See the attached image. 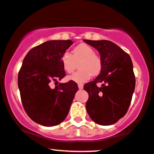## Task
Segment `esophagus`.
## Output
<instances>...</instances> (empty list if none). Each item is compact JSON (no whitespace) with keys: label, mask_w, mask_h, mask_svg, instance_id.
<instances>
[{"label":"esophagus","mask_w":154,"mask_h":154,"mask_svg":"<svg viewBox=\"0 0 154 154\" xmlns=\"http://www.w3.org/2000/svg\"><path fill=\"white\" fill-rule=\"evenodd\" d=\"M78 88L79 89H82L83 88V85L82 84H78Z\"/></svg>","instance_id":"1"}]
</instances>
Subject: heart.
<instances>
[{"instance_id":"obj_1","label":"heart","mask_w":154,"mask_h":154,"mask_svg":"<svg viewBox=\"0 0 154 154\" xmlns=\"http://www.w3.org/2000/svg\"><path fill=\"white\" fill-rule=\"evenodd\" d=\"M78 61L80 69L69 76V80L83 83L89 80L91 74L97 76L101 72L103 68L101 57L95 54L94 49L85 43L78 45L72 50V54L65 52L61 57L63 68L68 73H72L75 70Z\"/></svg>"}]
</instances>
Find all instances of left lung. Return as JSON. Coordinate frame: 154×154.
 Returning <instances> with one entry per match:
<instances>
[{
	"label": "left lung",
	"mask_w": 154,
	"mask_h": 154,
	"mask_svg": "<svg viewBox=\"0 0 154 154\" xmlns=\"http://www.w3.org/2000/svg\"><path fill=\"white\" fill-rule=\"evenodd\" d=\"M100 52L101 72L93 81L84 85L88 94L87 112L101 125L116 123L125 115L135 88V75L128 54L109 40H83ZM101 82L102 86L96 83Z\"/></svg>",
	"instance_id": "8db88e82"
}]
</instances>
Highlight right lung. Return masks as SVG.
Masks as SVG:
<instances>
[{
	"mask_svg": "<svg viewBox=\"0 0 154 154\" xmlns=\"http://www.w3.org/2000/svg\"><path fill=\"white\" fill-rule=\"evenodd\" d=\"M73 41L49 40L27 53L17 84L24 110L34 122L46 127L62 122L69 114L78 86L70 80L51 88L50 82L66 76L61 57Z\"/></svg>",
	"mask_w": 154,
	"mask_h": 154,
	"instance_id": "obj_1",
	"label": "right lung"
}]
</instances>
